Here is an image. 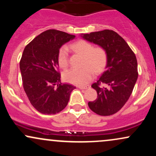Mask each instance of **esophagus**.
I'll use <instances>...</instances> for the list:
<instances>
[{
    "mask_svg": "<svg viewBox=\"0 0 156 156\" xmlns=\"http://www.w3.org/2000/svg\"><path fill=\"white\" fill-rule=\"evenodd\" d=\"M89 86H85V87H79L78 88L80 89H89Z\"/></svg>",
    "mask_w": 156,
    "mask_h": 156,
    "instance_id": "obj_1",
    "label": "esophagus"
}]
</instances>
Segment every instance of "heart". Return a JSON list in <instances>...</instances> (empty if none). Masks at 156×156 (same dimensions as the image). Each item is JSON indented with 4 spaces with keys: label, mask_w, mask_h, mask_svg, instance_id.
<instances>
[{
    "label": "heart",
    "mask_w": 156,
    "mask_h": 156,
    "mask_svg": "<svg viewBox=\"0 0 156 156\" xmlns=\"http://www.w3.org/2000/svg\"><path fill=\"white\" fill-rule=\"evenodd\" d=\"M71 48L76 53L83 56L80 69H72L64 73V78L66 81L77 86H84L92 79L96 73L101 72L106 64L107 55L101 47L93 48V45L85 40H79L73 43ZM67 48L63 46L58 53V62L60 67L68 66Z\"/></svg>",
    "instance_id": "obj_1"
}]
</instances>
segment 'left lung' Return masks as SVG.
Listing matches in <instances>:
<instances>
[{"label": "left lung", "mask_w": 156, "mask_h": 156, "mask_svg": "<svg viewBox=\"0 0 156 156\" xmlns=\"http://www.w3.org/2000/svg\"><path fill=\"white\" fill-rule=\"evenodd\" d=\"M80 37L106 52L105 70L92 85L98 98L89 108L101 116L117 113L129 99L138 78L137 60L124 39L112 30L82 34Z\"/></svg>", "instance_id": "left-lung-1"}]
</instances>
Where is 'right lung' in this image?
Listing matches in <instances>:
<instances>
[{
	"label": "right lung",
	"mask_w": 156,
	"mask_h": 156,
	"mask_svg": "<svg viewBox=\"0 0 156 156\" xmlns=\"http://www.w3.org/2000/svg\"><path fill=\"white\" fill-rule=\"evenodd\" d=\"M76 36L51 29L35 37L23 51L20 62L23 88L39 112L55 114L67 106L76 87L61 83L58 53Z\"/></svg>",
	"instance_id": "right-lung-1"
}]
</instances>
